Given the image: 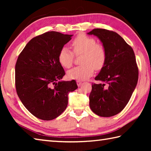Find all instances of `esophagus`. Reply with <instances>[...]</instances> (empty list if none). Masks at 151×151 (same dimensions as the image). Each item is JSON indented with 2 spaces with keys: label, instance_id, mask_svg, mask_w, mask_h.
<instances>
[{
  "label": "esophagus",
  "instance_id": "esophagus-1",
  "mask_svg": "<svg viewBox=\"0 0 151 151\" xmlns=\"http://www.w3.org/2000/svg\"><path fill=\"white\" fill-rule=\"evenodd\" d=\"M76 84H77L78 86H81V84H82V82L80 81H76Z\"/></svg>",
  "mask_w": 151,
  "mask_h": 151
}]
</instances>
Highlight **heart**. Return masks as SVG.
<instances>
[{"mask_svg":"<svg viewBox=\"0 0 151 151\" xmlns=\"http://www.w3.org/2000/svg\"><path fill=\"white\" fill-rule=\"evenodd\" d=\"M73 52L68 48L63 47L58 54V61L64 68H70L74 62V55L82 54L81 63L82 65L76 67L67 72L70 79L83 81L90 77L94 70H101L107 60V52L104 47L97 43L93 37L84 34H80L71 43Z\"/></svg>","mask_w":151,"mask_h":151,"instance_id":"obj_1","label":"heart"}]
</instances>
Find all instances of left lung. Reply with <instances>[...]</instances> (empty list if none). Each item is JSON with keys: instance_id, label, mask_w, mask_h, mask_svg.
<instances>
[{"instance_id": "8db88e82", "label": "left lung", "mask_w": 151, "mask_h": 151, "mask_svg": "<svg viewBox=\"0 0 151 151\" xmlns=\"http://www.w3.org/2000/svg\"><path fill=\"white\" fill-rule=\"evenodd\" d=\"M88 34L97 36L107 52L105 65L95 78L101 83L92 84L89 106L99 116H114L126 106L137 85L139 70L135 54L114 31L95 28Z\"/></svg>"}]
</instances>
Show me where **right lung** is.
Masks as SVG:
<instances>
[{
	"label": "right lung",
	"instance_id": "add662e5",
	"mask_svg": "<svg viewBox=\"0 0 151 151\" xmlns=\"http://www.w3.org/2000/svg\"><path fill=\"white\" fill-rule=\"evenodd\" d=\"M73 35L51 31L32 38L15 64V88L19 98L35 117L52 120L63 113L68 95L78 88L76 81H62L65 70L58 54Z\"/></svg>",
	"mask_w": 151,
	"mask_h": 151
}]
</instances>
